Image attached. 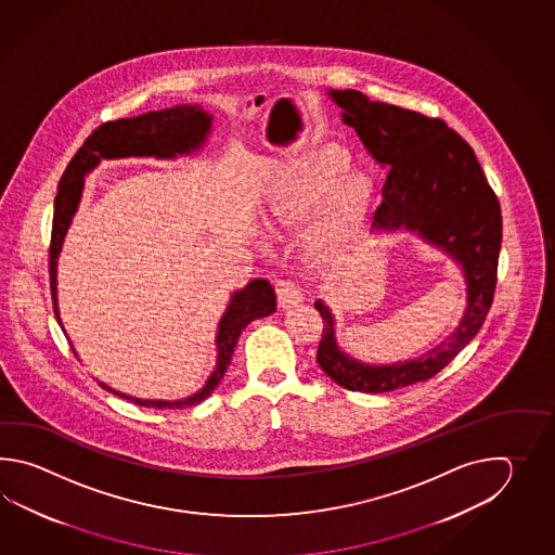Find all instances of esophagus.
<instances>
[{
  "mask_svg": "<svg viewBox=\"0 0 555 555\" xmlns=\"http://www.w3.org/2000/svg\"><path fill=\"white\" fill-rule=\"evenodd\" d=\"M275 289H278V299H280V306L282 307L297 306V304L304 301L301 287L292 280H280L275 283Z\"/></svg>",
  "mask_w": 555,
  "mask_h": 555,
  "instance_id": "esophagus-1",
  "label": "esophagus"
}]
</instances>
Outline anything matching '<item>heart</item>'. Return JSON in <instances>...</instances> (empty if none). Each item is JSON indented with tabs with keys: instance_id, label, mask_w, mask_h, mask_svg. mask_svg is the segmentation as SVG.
<instances>
[{
	"instance_id": "heart-1",
	"label": "heart",
	"mask_w": 555,
	"mask_h": 555,
	"mask_svg": "<svg viewBox=\"0 0 555 555\" xmlns=\"http://www.w3.org/2000/svg\"><path fill=\"white\" fill-rule=\"evenodd\" d=\"M349 168V156L341 149H331L307 165L294 189L287 190L280 201L268 208V222H280L287 214H306L323 196H327ZM359 186L354 178L351 189Z\"/></svg>"
}]
</instances>
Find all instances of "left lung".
<instances>
[{"instance_id":"8db88e82","label":"left lung","mask_w":555,"mask_h":555,"mask_svg":"<svg viewBox=\"0 0 555 555\" xmlns=\"http://www.w3.org/2000/svg\"><path fill=\"white\" fill-rule=\"evenodd\" d=\"M330 96L366 153L389 168L373 230H404L421 237L456 261L466 283V309L459 327L425 354L390 365H371L345 353L330 307L315 301L323 319L318 347L323 373L343 389L389 392L435 377L482 327L494 299L502 214L470 144L444 120L369 101L353 89H331Z\"/></svg>"}]
</instances>
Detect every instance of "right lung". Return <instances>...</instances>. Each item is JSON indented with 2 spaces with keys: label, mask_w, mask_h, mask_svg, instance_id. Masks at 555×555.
I'll list each match as a JSON object with an SVG mask.
<instances>
[{
  "label": "right lung",
  "mask_w": 555,
  "mask_h": 555,
  "mask_svg": "<svg viewBox=\"0 0 555 555\" xmlns=\"http://www.w3.org/2000/svg\"><path fill=\"white\" fill-rule=\"evenodd\" d=\"M212 115L206 113L201 105H177L163 111H151L139 117L118 118L108 120L94 130L93 134L83 142V146L73 156L72 163L65 168L57 186L55 196V214H53V232H51V249H49V280L51 294L55 306V318L61 323L60 307H57V260L65 236L69 232L73 216L79 208L83 196L85 177L101 165V160L115 158H177L198 153L208 141L212 130ZM275 311V292L268 280H254L240 292H234L230 304L225 307L224 315L218 323L216 333V366L210 377L206 378L204 387L178 401H160V399H139L130 397L120 390L108 387L99 380V385L108 392L134 402L146 409H189L212 395L218 383L224 378L232 354L236 349L242 331L248 327L254 319L272 315ZM75 351V349H73ZM77 357V351H75Z\"/></svg>",
  "instance_id": "1"
}]
</instances>
